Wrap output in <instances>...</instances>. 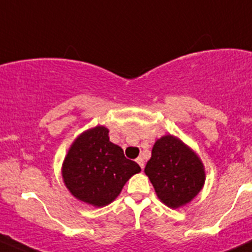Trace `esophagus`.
<instances>
[{"instance_id":"34e87169","label":"esophagus","mask_w":252,"mask_h":252,"mask_svg":"<svg viewBox=\"0 0 252 252\" xmlns=\"http://www.w3.org/2000/svg\"><path fill=\"white\" fill-rule=\"evenodd\" d=\"M136 163L139 164V166L141 167V169H144V166H145V162H144V159L141 158V157H138V158H136Z\"/></svg>"}]
</instances>
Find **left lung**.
Instances as JSON below:
<instances>
[{
	"label": "left lung",
	"mask_w": 252,
	"mask_h": 252,
	"mask_svg": "<svg viewBox=\"0 0 252 252\" xmlns=\"http://www.w3.org/2000/svg\"><path fill=\"white\" fill-rule=\"evenodd\" d=\"M145 173L158 199L171 208L191 201L205 184L204 164L180 139L164 135L155 142Z\"/></svg>",
	"instance_id": "obj_1"
}]
</instances>
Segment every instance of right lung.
<instances>
[{
    "mask_svg": "<svg viewBox=\"0 0 252 252\" xmlns=\"http://www.w3.org/2000/svg\"><path fill=\"white\" fill-rule=\"evenodd\" d=\"M140 171L136 162L124 156L122 147L110 141L108 129L97 126L81 133L69 147L62 177L73 196L95 207H103Z\"/></svg>",
    "mask_w": 252,
    "mask_h": 252,
    "instance_id": "1",
    "label": "right lung"
}]
</instances>
